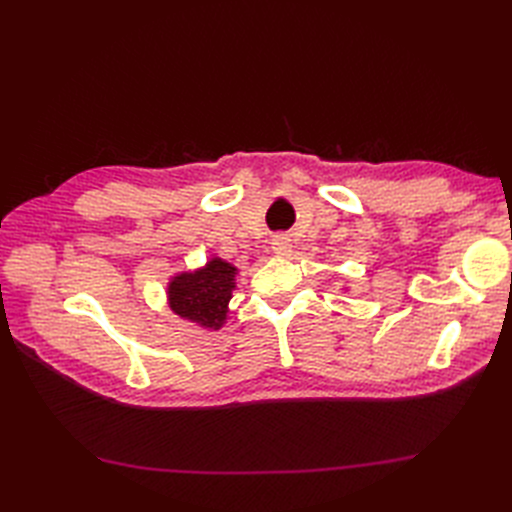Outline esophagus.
Here are the masks:
<instances>
[{
	"label": "esophagus",
	"instance_id": "1",
	"mask_svg": "<svg viewBox=\"0 0 512 512\" xmlns=\"http://www.w3.org/2000/svg\"><path fill=\"white\" fill-rule=\"evenodd\" d=\"M273 252L280 256H288L292 252V239L286 232H280V235L273 237Z\"/></svg>",
	"mask_w": 512,
	"mask_h": 512
}]
</instances>
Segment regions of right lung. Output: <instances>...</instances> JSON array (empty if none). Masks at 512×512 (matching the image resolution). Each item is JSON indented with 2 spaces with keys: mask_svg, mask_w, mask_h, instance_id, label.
<instances>
[{
  "mask_svg": "<svg viewBox=\"0 0 512 512\" xmlns=\"http://www.w3.org/2000/svg\"><path fill=\"white\" fill-rule=\"evenodd\" d=\"M235 273L237 269L228 262L213 258L207 269L177 275L168 286L170 309L203 327L220 329L235 288Z\"/></svg>",
  "mask_w": 512,
  "mask_h": 512,
  "instance_id": "obj_1",
  "label": "right lung"
}]
</instances>
